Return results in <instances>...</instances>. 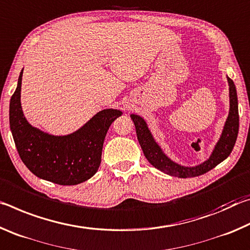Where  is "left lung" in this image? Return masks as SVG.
<instances>
[{
  "label": "left lung",
  "mask_w": 250,
  "mask_h": 250,
  "mask_svg": "<svg viewBox=\"0 0 250 250\" xmlns=\"http://www.w3.org/2000/svg\"><path fill=\"white\" fill-rule=\"evenodd\" d=\"M227 83L229 86V111H228L225 125L223 126L222 134L211 151L209 158L195 167L182 166L168 158L161 146L156 142L153 134L151 133L146 121L141 116L131 113L130 117L135 125L139 143H140L146 160L152 166L166 174L186 179V177L204 174L228 158L235 146L237 135H238L239 116L235 83L229 77H227Z\"/></svg>",
  "instance_id": "obj_1"
}]
</instances>
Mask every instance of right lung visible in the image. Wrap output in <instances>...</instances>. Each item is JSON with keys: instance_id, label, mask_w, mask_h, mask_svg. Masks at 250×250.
<instances>
[{"instance_id": "add662e5", "label": "right lung", "mask_w": 250, "mask_h": 250, "mask_svg": "<svg viewBox=\"0 0 250 250\" xmlns=\"http://www.w3.org/2000/svg\"><path fill=\"white\" fill-rule=\"evenodd\" d=\"M23 69L10 101V128L21 160L33 174L59 185H76L98 171L109 126L121 110L104 109L73 133L54 135L33 126L21 104Z\"/></svg>"}]
</instances>
